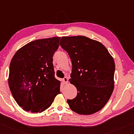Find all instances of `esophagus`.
<instances>
[{"label": "esophagus", "mask_w": 134, "mask_h": 134, "mask_svg": "<svg viewBox=\"0 0 134 134\" xmlns=\"http://www.w3.org/2000/svg\"><path fill=\"white\" fill-rule=\"evenodd\" d=\"M63 81L65 83H67L68 82V78H66V77H65V78L63 79Z\"/></svg>", "instance_id": "obj_1"}]
</instances>
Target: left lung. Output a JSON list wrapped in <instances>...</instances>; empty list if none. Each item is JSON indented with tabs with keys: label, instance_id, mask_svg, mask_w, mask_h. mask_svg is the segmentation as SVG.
I'll use <instances>...</instances> for the list:
<instances>
[{
	"label": "left lung",
	"instance_id": "obj_1",
	"mask_svg": "<svg viewBox=\"0 0 134 134\" xmlns=\"http://www.w3.org/2000/svg\"><path fill=\"white\" fill-rule=\"evenodd\" d=\"M60 45L71 58L69 81L78 91L74 99L67 100L70 108L82 115L100 111L114 90L113 58L101 43L86 36L62 37Z\"/></svg>",
	"mask_w": 134,
	"mask_h": 134
}]
</instances>
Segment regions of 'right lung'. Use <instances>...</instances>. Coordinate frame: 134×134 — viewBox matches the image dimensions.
Listing matches in <instances>:
<instances>
[{"label": "right lung", "mask_w": 134, "mask_h": 134, "mask_svg": "<svg viewBox=\"0 0 134 134\" xmlns=\"http://www.w3.org/2000/svg\"><path fill=\"white\" fill-rule=\"evenodd\" d=\"M60 39L53 37L30 42L12 59L9 88L19 106L26 111L43 112L60 93V82L55 78L53 65Z\"/></svg>", "instance_id": "1"}]
</instances>
